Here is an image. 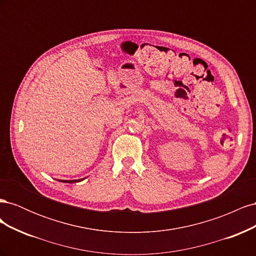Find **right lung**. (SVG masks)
<instances>
[{"instance_id": "obj_1", "label": "right lung", "mask_w": 256, "mask_h": 256, "mask_svg": "<svg viewBox=\"0 0 256 256\" xmlns=\"http://www.w3.org/2000/svg\"><path fill=\"white\" fill-rule=\"evenodd\" d=\"M84 180V178H81V180H60L58 182H67V184H74V182H82Z\"/></svg>"}]
</instances>
